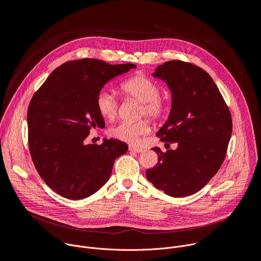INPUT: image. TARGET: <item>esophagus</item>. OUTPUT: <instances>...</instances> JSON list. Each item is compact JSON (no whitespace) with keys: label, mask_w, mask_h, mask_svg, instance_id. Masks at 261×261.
<instances>
[{"label":"esophagus","mask_w":261,"mask_h":261,"mask_svg":"<svg viewBox=\"0 0 261 261\" xmlns=\"http://www.w3.org/2000/svg\"><path fill=\"white\" fill-rule=\"evenodd\" d=\"M129 151L135 152V153H141L143 151V148H140V147H137V146H134V145H130Z\"/></svg>","instance_id":"34e87169"}]
</instances>
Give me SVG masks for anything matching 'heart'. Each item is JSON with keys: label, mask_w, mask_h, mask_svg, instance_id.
<instances>
[{"label": "heart", "mask_w": 261, "mask_h": 261, "mask_svg": "<svg viewBox=\"0 0 261 261\" xmlns=\"http://www.w3.org/2000/svg\"><path fill=\"white\" fill-rule=\"evenodd\" d=\"M121 91L127 97L141 102L138 116L148 117L152 121H160L168 113V102L161 97V86L145 74L136 75L126 80L120 86ZM98 113L109 121H114L119 113V102L115 93L102 89L96 98ZM150 123L142 119L136 122H121L109 129V134L128 143H137L140 136L150 132Z\"/></svg>", "instance_id": "obj_1"}]
</instances>
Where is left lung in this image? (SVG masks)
I'll return each mask as SVG.
<instances>
[{
	"label": "left lung",
	"instance_id": "left-lung-1",
	"mask_svg": "<svg viewBox=\"0 0 261 261\" xmlns=\"http://www.w3.org/2000/svg\"><path fill=\"white\" fill-rule=\"evenodd\" d=\"M153 76L164 81L172 94L168 120L156 135L177 146L165 153L153 147L158 163L145 175L169 196L192 195L211 180L225 159L232 132L230 111L210 74L196 65L165 62Z\"/></svg>",
	"mask_w": 261,
	"mask_h": 261
}]
</instances>
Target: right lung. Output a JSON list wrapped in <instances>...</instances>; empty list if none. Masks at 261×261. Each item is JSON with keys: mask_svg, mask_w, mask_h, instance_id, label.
Listing matches in <instances>:
<instances>
[{"mask_svg": "<svg viewBox=\"0 0 261 261\" xmlns=\"http://www.w3.org/2000/svg\"><path fill=\"white\" fill-rule=\"evenodd\" d=\"M136 68L95 59L66 62L37 91L28 108L29 148L41 178L61 196L79 200L108 180L115 160L128 151L117 139L87 144L92 129L104 128L96 98L104 85Z\"/></svg>", "mask_w": 261, "mask_h": 261, "instance_id": "obj_1", "label": "right lung"}]
</instances>
